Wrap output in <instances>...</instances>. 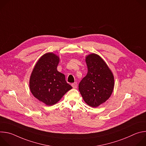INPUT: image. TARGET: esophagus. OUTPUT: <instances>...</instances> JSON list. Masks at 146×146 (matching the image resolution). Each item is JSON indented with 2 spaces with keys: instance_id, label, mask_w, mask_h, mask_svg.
Wrapping results in <instances>:
<instances>
[{
  "instance_id": "34e87169",
  "label": "esophagus",
  "mask_w": 146,
  "mask_h": 146,
  "mask_svg": "<svg viewBox=\"0 0 146 146\" xmlns=\"http://www.w3.org/2000/svg\"><path fill=\"white\" fill-rule=\"evenodd\" d=\"M72 87H73L74 89L77 88V82L72 83Z\"/></svg>"
}]
</instances>
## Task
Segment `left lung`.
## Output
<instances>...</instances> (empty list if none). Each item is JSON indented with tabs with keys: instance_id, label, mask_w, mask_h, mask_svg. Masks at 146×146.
Masks as SVG:
<instances>
[{
	"instance_id": "8db88e82",
	"label": "left lung",
	"mask_w": 146,
	"mask_h": 146,
	"mask_svg": "<svg viewBox=\"0 0 146 146\" xmlns=\"http://www.w3.org/2000/svg\"><path fill=\"white\" fill-rule=\"evenodd\" d=\"M86 61L88 73L79 83L78 90L87 105L96 108L111 96L114 86V76L99 55L90 54Z\"/></svg>"
}]
</instances>
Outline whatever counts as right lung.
I'll return each mask as SVG.
<instances>
[{
  "mask_svg": "<svg viewBox=\"0 0 146 146\" xmlns=\"http://www.w3.org/2000/svg\"><path fill=\"white\" fill-rule=\"evenodd\" d=\"M59 58L49 52L41 56L36 64L29 81L33 95L47 106L57 103L72 87L66 82L64 74L57 70Z\"/></svg>",
  "mask_w": 146,
  "mask_h": 146,
  "instance_id": "add662e5",
  "label": "right lung"
}]
</instances>
